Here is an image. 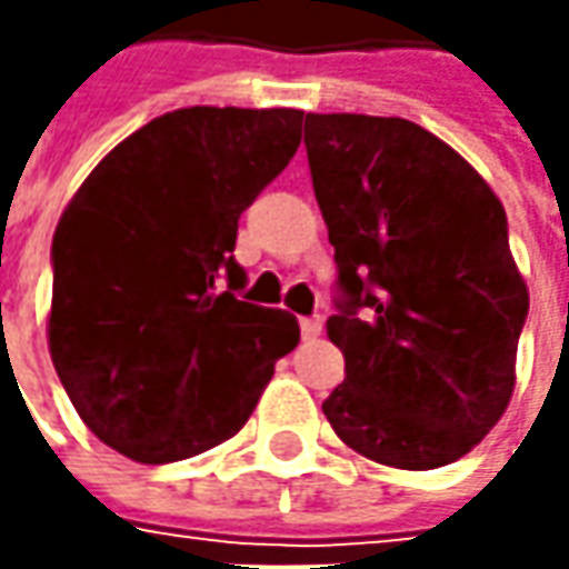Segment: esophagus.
Returning a JSON list of instances; mask_svg holds the SVG:
<instances>
[{
    "mask_svg": "<svg viewBox=\"0 0 569 569\" xmlns=\"http://www.w3.org/2000/svg\"><path fill=\"white\" fill-rule=\"evenodd\" d=\"M319 332H322V319H319V317H303V319H300V336H303V339H307V341L317 339Z\"/></svg>",
    "mask_w": 569,
    "mask_h": 569,
    "instance_id": "esophagus-1",
    "label": "esophagus"
}]
</instances>
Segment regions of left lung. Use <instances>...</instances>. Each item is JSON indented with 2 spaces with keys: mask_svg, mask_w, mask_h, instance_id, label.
<instances>
[{
  "mask_svg": "<svg viewBox=\"0 0 569 569\" xmlns=\"http://www.w3.org/2000/svg\"><path fill=\"white\" fill-rule=\"evenodd\" d=\"M303 144L341 291L326 332L345 355V382L322 415L380 466H449L513 396L529 288L507 211L418 122L307 113Z\"/></svg>",
  "mask_w": 569,
  "mask_h": 569,
  "instance_id": "obj_1",
  "label": "left lung"
}]
</instances>
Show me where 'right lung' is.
Listing matches in <instances>:
<instances>
[{"instance_id": "add662e5", "label": "right lung", "mask_w": 569, "mask_h": 569, "mask_svg": "<svg viewBox=\"0 0 569 569\" xmlns=\"http://www.w3.org/2000/svg\"><path fill=\"white\" fill-rule=\"evenodd\" d=\"M303 110L187 107L122 139L53 233L50 358L78 418L142 466L250 421L300 326L233 291L243 208L288 167ZM229 288H223V281Z\"/></svg>"}]
</instances>
